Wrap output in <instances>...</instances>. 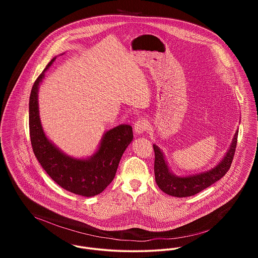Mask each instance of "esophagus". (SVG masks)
Segmentation results:
<instances>
[{
    "instance_id": "obj_1",
    "label": "esophagus",
    "mask_w": 258,
    "mask_h": 258,
    "mask_svg": "<svg viewBox=\"0 0 258 258\" xmlns=\"http://www.w3.org/2000/svg\"><path fill=\"white\" fill-rule=\"evenodd\" d=\"M147 127H148V123H147V120L144 118H139L134 125V130L137 135H142L147 130Z\"/></svg>"
}]
</instances>
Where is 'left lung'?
<instances>
[{"instance_id":"obj_1","label":"left lung","mask_w":258,"mask_h":258,"mask_svg":"<svg viewBox=\"0 0 258 258\" xmlns=\"http://www.w3.org/2000/svg\"><path fill=\"white\" fill-rule=\"evenodd\" d=\"M238 139V130L236 131L232 143L226 154L219 162L209 170L190 175H176L168 166L164 153L156 144H153L155 152L154 172L155 180L159 189L167 195L173 197H190L203 191L212 183L222 178L230 169Z\"/></svg>"}]
</instances>
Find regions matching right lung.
I'll return each instance as SVG.
<instances>
[{
    "mask_svg": "<svg viewBox=\"0 0 258 258\" xmlns=\"http://www.w3.org/2000/svg\"><path fill=\"white\" fill-rule=\"evenodd\" d=\"M54 57L34 82L29 97V134L33 153L49 176L64 190L84 197L102 193L115 176L119 161L134 135L130 124L104 133L96 152L86 158L67 155L47 137L39 110V89Z\"/></svg>",
    "mask_w": 258,
    "mask_h": 258,
    "instance_id": "add662e5",
    "label": "right lung"
}]
</instances>
